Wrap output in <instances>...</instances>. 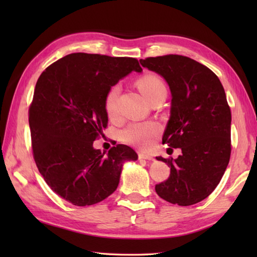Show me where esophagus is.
<instances>
[{
  "mask_svg": "<svg viewBox=\"0 0 257 257\" xmlns=\"http://www.w3.org/2000/svg\"><path fill=\"white\" fill-rule=\"evenodd\" d=\"M138 158L139 159H144V160H154V157L150 155H146V154H139Z\"/></svg>",
  "mask_w": 257,
  "mask_h": 257,
  "instance_id": "1",
  "label": "esophagus"
}]
</instances>
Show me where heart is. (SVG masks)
Instances as JSON below:
<instances>
[{
	"instance_id": "heart-1",
	"label": "heart",
	"mask_w": 257,
	"mask_h": 257,
	"mask_svg": "<svg viewBox=\"0 0 257 257\" xmlns=\"http://www.w3.org/2000/svg\"><path fill=\"white\" fill-rule=\"evenodd\" d=\"M138 87L141 92L149 101L160 94H167L166 85L163 80L155 74H147L138 79ZM120 86L112 85L106 92L103 108L109 119L118 117V97ZM160 128L156 122H135L127 125L121 132V139L124 143L137 147L139 149L147 150L154 144Z\"/></svg>"
}]
</instances>
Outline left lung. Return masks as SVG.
I'll return each instance as SVG.
<instances>
[{"label": "left lung", "mask_w": 257, "mask_h": 257, "mask_svg": "<svg viewBox=\"0 0 257 257\" xmlns=\"http://www.w3.org/2000/svg\"><path fill=\"white\" fill-rule=\"evenodd\" d=\"M161 75L171 91V111L162 143L181 148L177 159L157 157L170 176L156 184L157 194L188 206L207 198L220 183L231 156V109L217 76L204 65L181 55L140 59Z\"/></svg>", "instance_id": "left-lung-1"}]
</instances>
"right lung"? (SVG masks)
Segmentation results:
<instances>
[{"instance_id":"right-lung-1","label":"right lung","mask_w":257,"mask_h":257,"mask_svg":"<svg viewBox=\"0 0 257 257\" xmlns=\"http://www.w3.org/2000/svg\"><path fill=\"white\" fill-rule=\"evenodd\" d=\"M138 59L74 53L50 65L37 79L29 109L33 157L54 192L77 206L96 204L117 189L122 165L135 150L117 145L107 156L92 147L107 128V90Z\"/></svg>"}]
</instances>
